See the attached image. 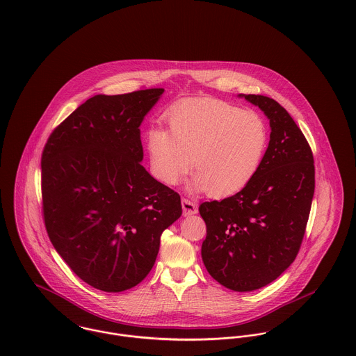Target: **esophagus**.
Returning <instances> with one entry per match:
<instances>
[{"label":"esophagus","instance_id":"esophagus-1","mask_svg":"<svg viewBox=\"0 0 356 356\" xmlns=\"http://www.w3.org/2000/svg\"><path fill=\"white\" fill-rule=\"evenodd\" d=\"M182 209H184L185 216H191V215L197 213V205L189 199H182Z\"/></svg>","mask_w":356,"mask_h":356}]
</instances>
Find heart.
<instances>
[{
    "instance_id": "obj_1",
    "label": "heart",
    "mask_w": 356,
    "mask_h": 356,
    "mask_svg": "<svg viewBox=\"0 0 356 356\" xmlns=\"http://www.w3.org/2000/svg\"><path fill=\"white\" fill-rule=\"evenodd\" d=\"M167 122L170 131L151 127L145 134L159 181L174 186L193 165L189 188L212 197L236 195L252 181L268 141L256 112L216 99H189L168 111Z\"/></svg>"
}]
</instances>
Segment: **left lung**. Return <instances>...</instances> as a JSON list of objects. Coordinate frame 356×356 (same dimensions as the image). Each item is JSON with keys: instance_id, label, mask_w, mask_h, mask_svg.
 Masks as SVG:
<instances>
[{"instance_id": "obj_1", "label": "left lung", "mask_w": 356, "mask_h": 356, "mask_svg": "<svg viewBox=\"0 0 356 356\" xmlns=\"http://www.w3.org/2000/svg\"><path fill=\"white\" fill-rule=\"evenodd\" d=\"M270 120V141L252 181L199 207L207 225L204 266L220 285L251 292L277 280L300 250L315 189L311 148L288 111L266 96L240 95Z\"/></svg>"}]
</instances>
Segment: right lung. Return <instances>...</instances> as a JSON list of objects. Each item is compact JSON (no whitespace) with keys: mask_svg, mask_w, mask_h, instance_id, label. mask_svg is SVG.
Masks as SVG:
<instances>
[{"mask_svg":"<svg viewBox=\"0 0 356 356\" xmlns=\"http://www.w3.org/2000/svg\"><path fill=\"white\" fill-rule=\"evenodd\" d=\"M164 89L97 95L48 138L41 159L42 211L57 254L104 292L138 285L181 197L141 165L140 126Z\"/></svg>","mask_w":356,"mask_h":356,"instance_id":"add662e5","label":"right lung"}]
</instances>
